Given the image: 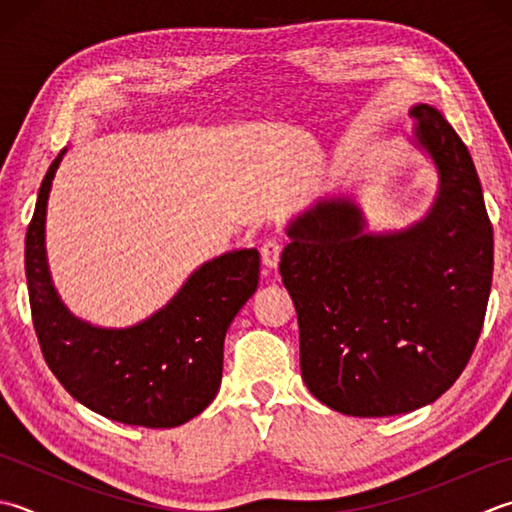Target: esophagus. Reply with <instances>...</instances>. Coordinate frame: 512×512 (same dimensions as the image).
I'll list each match as a JSON object with an SVG mask.
<instances>
[{
  "instance_id": "obj_1",
  "label": "esophagus",
  "mask_w": 512,
  "mask_h": 512,
  "mask_svg": "<svg viewBox=\"0 0 512 512\" xmlns=\"http://www.w3.org/2000/svg\"><path fill=\"white\" fill-rule=\"evenodd\" d=\"M282 250H284V239L268 237L262 244V262L268 268H275L279 264V257H282Z\"/></svg>"
}]
</instances>
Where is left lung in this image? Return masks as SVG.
<instances>
[{"label": "left lung", "mask_w": 512, "mask_h": 512, "mask_svg": "<svg viewBox=\"0 0 512 512\" xmlns=\"http://www.w3.org/2000/svg\"><path fill=\"white\" fill-rule=\"evenodd\" d=\"M439 190L422 222L364 233L350 199H322L288 226L282 282L295 302L302 377L353 417L433 404L462 375L493 282V226L466 144L439 110H410Z\"/></svg>", "instance_id": "8db88e82"}]
</instances>
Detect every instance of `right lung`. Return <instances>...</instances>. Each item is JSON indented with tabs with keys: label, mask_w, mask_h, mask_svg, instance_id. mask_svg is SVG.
I'll list each match as a JSON object with an SVG mask.
<instances>
[{
	"label": "right lung",
	"mask_w": 512,
	"mask_h": 512,
	"mask_svg": "<svg viewBox=\"0 0 512 512\" xmlns=\"http://www.w3.org/2000/svg\"><path fill=\"white\" fill-rule=\"evenodd\" d=\"M64 153L39 186L26 230L28 299L42 355L79 404L113 422L184 424L213 402L222 384L224 337L257 290L259 253L233 250L202 264L162 310L130 328L77 319L57 295L44 246L48 193Z\"/></svg>",
	"instance_id": "right-lung-1"
}]
</instances>
